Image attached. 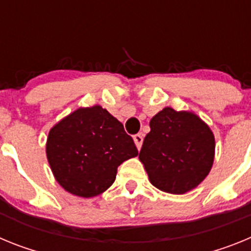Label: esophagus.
Instances as JSON below:
<instances>
[{"label": "esophagus", "mask_w": 251, "mask_h": 251, "mask_svg": "<svg viewBox=\"0 0 251 251\" xmlns=\"http://www.w3.org/2000/svg\"><path fill=\"white\" fill-rule=\"evenodd\" d=\"M133 141H134V143H136L137 148L141 150L142 143H143V136H142V134H136V136L133 137Z\"/></svg>", "instance_id": "1"}]
</instances>
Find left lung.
<instances>
[{
    "instance_id": "obj_1",
    "label": "left lung",
    "mask_w": 251,
    "mask_h": 251,
    "mask_svg": "<svg viewBox=\"0 0 251 251\" xmlns=\"http://www.w3.org/2000/svg\"><path fill=\"white\" fill-rule=\"evenodd\" d=\"M139 152L150 182L167 194L183 195L206 178L215 158V137L207 124L188 110L166 106L150 122Z\"/></svg>"
}]
</instances>
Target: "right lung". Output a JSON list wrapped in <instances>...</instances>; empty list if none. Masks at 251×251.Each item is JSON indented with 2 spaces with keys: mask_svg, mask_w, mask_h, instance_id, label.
Segmentation results:
<instances>
[{
  "mask_svg": "<svg viewBox=\"0 0 251 251\" xmlns=\"http://www.w3.org/2000/svg\"><path fill=\"white\" fill-rule=\"evenodd\" d=\"M138 154L123 124L100 105L77 108L49 132L46 157L56 182L69 194H103L118 166Z\"/></svg>",
  "mask_w": 251,
  "mask_h": 251,
  "instance_id": "right-lung-1",
  "label": "right lung"
}]
</instances>
